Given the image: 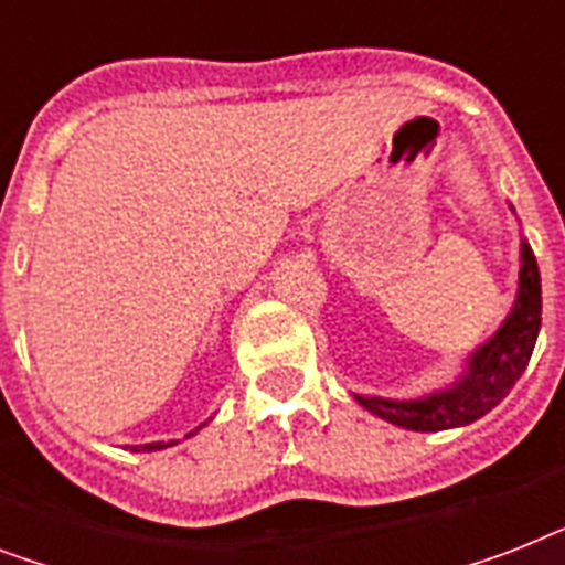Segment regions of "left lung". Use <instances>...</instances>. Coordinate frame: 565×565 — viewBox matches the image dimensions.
I'll list each match as a JSON object with an SVG mask.
<instances>
[{
  "mask_svg": "<svg viewBox=\"0 0 565 565\" xmlns=\"http://www.w3.org/2000/svg\"><path fill=\"white\" fill-rule=\"evenodd\" d=\"M540 292L543 287H540L534 252L529 241L520 237V281H516L511 310L497 333L465 356L456 380L417 397H380V394L351 392L354 401L371 415L412 429V433H441V429L473 424L505 401L529 365L536 337H540V322H543Z\"/></svg>",
  "mask_w": 565,
  "mask_h": 565,
  "instance_id": "obj_1",
  "label": "left lung"
}]
</instances>
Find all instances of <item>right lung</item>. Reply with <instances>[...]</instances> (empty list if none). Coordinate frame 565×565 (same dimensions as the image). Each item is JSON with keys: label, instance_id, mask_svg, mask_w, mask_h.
Masks as SVG:
<instances>
[{"label": "right lung", "instance_id": "add662e5", "mask_svg": "<svg viewBox=\"0 0 565 565\" xmlns=\"http://www.w3.org/2000/svg\"><path fill=\"white\" fill-rule=\"evenodd\" d=\"M209 420H211V417H209ZM209 420H205V424H209ZM205 424H200V426H196V429H191V433H188L185 438H191V435L200 433V429H203ZM173 444H179V441H153V444H139V447H130V452H156V449H168V447H173Z\"/></svg>", "mask_w": 565, "mask_h": 565}]
</instances>
